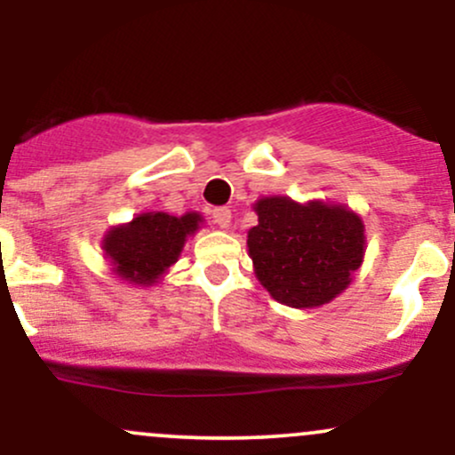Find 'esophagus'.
Here are the masks:
<instances>
[{
	"instance_id": "34e87169",
	"label": "esophagus",
	"mask_w": 455,
	"mask_h": 455,
	"mask_svg": "<svg viewBox=\"0 0 455 455\" xmlns=\"http://www.w3.org/2000/svg\"><path fill=\"white\" fill-rule=\"evenodd\" d=\"M212 218L220 228L231 227V210H228V207H216V210L212 212Z\"/></svg>"
}]
</instances>
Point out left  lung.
I'll list each match as a JSON object with an SVG mask.
<instances>
[{"instance_id": "8db88e82", "label": "left lung", "mask_w": 455, "mask_h": 455, "mask_svg": "<svg viewBox=\"0 0 455 455\" xmlns=\"http://www.w3.org/2000/svg\"><path fill=\"white\" fill-rule=\"evenodd\" d=\"M254 212L259 224L248 231V252L259 282L280 304H329L362 267L363 222L348 207L265 196Z\"/></svg>"}]
</instances>
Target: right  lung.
Returning a JSON list of instances; mask_svg holds the SVG:
<instances>
[{
	"instance_id": "1",
	"label": "right lung",
	"mask_w": 455,
	"mask_h": 455,
	"mask_svg": "<svg viewBox=\"0 0 455 455\" xmlns=\"http://www.w3.org/2000/svg\"><path fill=\"white\" fill-rule=\"evenodd\" d=\"M201 213L169 216L164 212L140 213L132 222L119 224L104 235L102 250L113 271L130 284L151 286L177 263L186 239L201 227Z\"/></svg>"
}]
</instances>
